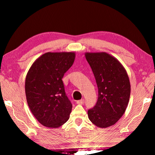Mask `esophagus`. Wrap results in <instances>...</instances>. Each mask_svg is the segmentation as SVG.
<instances>
[{
	"mask_svg": "<svg viewBox=\"0 0 155 155\" xmlns=\"http://www.w3.org/2000/svg\"><path fill=\"white\" fill-rule=\"evenodd\" d=\"M84 99H81V100H79V101H77V102H76V103L78 104H83L84 103Z\"/></svg>",
	"mask_w": 155,
	"mask_h": 155,
	"instance_id": "1",
	"label": "esophagus"
}]
</instances>
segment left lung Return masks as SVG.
<instances>
[{
  "label": "left lung",
  "mask_w": 155,
  "mask_h": 155,
  "mask_svg": "<svg viewBox=\"0 0 155 155\" xmlns=\"http://www.w3.org/2000/svg\"><path fill=\"white\" fill-rule=\"evenodd\" d=\"M98 89L96 105L88 110L90 121L99 128L115 124L127 109L130 95L127 72L118 60L107 52H85Z\"/></svg>",
  "instance_id": "8db88e82"
}]
</instances>
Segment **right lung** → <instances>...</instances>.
<instances>
[{
  "mask_svg": "<svg viewBox=\"0 0 155 155\" xmlns=\"http://www.w3.org/2000/svg\"><path fill=\"white\" fill-rule=\"evenodd\" d=\"M74 59V52H48L38 57L28 70L27 101L31 113L44 127L58 128L69 119L72 105L62 78Z\"/></svg>",
  "mask_w": 155,
  "mask_h": 155,
  "instance_id": "right-lung-1",
  "label": "right lung"
}]
</instances>
